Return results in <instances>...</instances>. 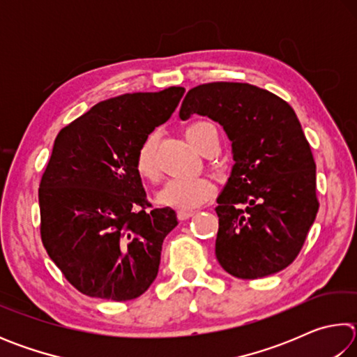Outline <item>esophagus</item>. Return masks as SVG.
<instances>
[{
  "instance_id": "34e87169",
  "label": "esophagus",
  "mask_w": 357,
  "mask_h": 357,
  "mask_svg": "<svg viewBox=\"0 0 357 357\" xmlns=\"http://www.w3.org/2000/svg\"><path fill=\"white\" fill-rule=\"evenodd\" d=\"M195 214V211H178V219L179 220H187Z\"/></svg>"
}]
</instances>
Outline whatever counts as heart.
Masks as SVG:
<instances>
[{
	"label": "heart",
	"mask_w": 357,
	"mask_h": 357,
	"mask_svg": "<svg viewBox=\"0 0 357 357\" xmlns=\"http://www.w3.org/2000/svg\"><path fill=\"white\" fill-rule=\"evenodd\" d=\"M185 137L197 149L203 151L206 144L217 137L214 124L208 121H197L187 126ZM157 132H151L140 143L135 153V170L138 176L146 181H157L159 178V164L155 157ZM213 181L206 176L193 178H172L157 192V203L173 209H193L202 206L214 195Z\"/></svg>",
	"instance_id": "heart-1"
}]
</instances>
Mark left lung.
<instances>
[{"mask_svg":"<svg viewBox=\"0 0 357 357\" xmlns=\"http://www.w3.org/2000/svg\"><path fill=\"white\" fill-rule=\"evenodd\" d=\"M219 123L234 164L217 197L215 257L238 279L285 269L318 213L317 165L291 107L249 83L214 82L185 94L179 116Z\"/></svg>","mask_w":357,"mask_h":357,"instance_id":"1","label":"left lung"}]
</instances>
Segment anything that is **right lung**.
<instances>
[{"mask_svg":"<svg viewBox=\"0 0 357 357\" xmlns=\"http://www.w3.org/2000/svg\"><path fill=\"white\" fill-rule=\"evenodd\" d=\"M185 89L123 94L96 104L59 132L39 187L40 236L78 291L129 301L159 273L172 208L148 211L135 153L176 110Z\"/></svg>","mask_w":357,"mask_h":357,"instance_id":"1","label":"right lung"}]
</instances>
